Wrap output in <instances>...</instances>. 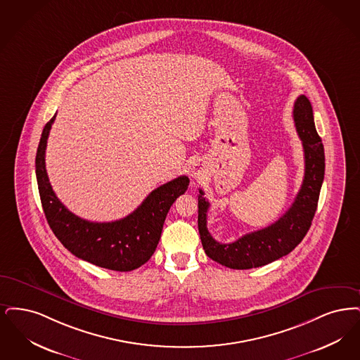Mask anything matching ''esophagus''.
Masks as SVG:
<instances>
[{
    "label": "esophagus",
    "mask_w": 360,
    "mask_h": 360,
    "mask_svg": "<svg viewBox=\"0 0 360 360\" xmlns=\"http://www.w3.org/2000/svg\"><path fill=\"white\" fill-rule=\"evenodd\" d=\"M203 165H202L199 161L192 165V168H191V176H192L193 179L200 180V179L203 177Z\"/></svg>",
    "instance_id": "34e87169"
}]
</instances>
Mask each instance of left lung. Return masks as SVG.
Wrapping results in <instances>:
<instances>
[{"label": "left lung", "mask_w": 360, "mask_h": 360, "mask_svg": "<svg viewBox=\"0 0 360 360\" xmlns=\"http://www.w3.org/2000/svg\"><path fill=\"white\" fill-rule=\"evenodd\" d=\"M293 120L302 141L305 173L292 207L277 221L243 235L233 243H219L208 233L210 203L204 198L203 189H199L198 226L202 245L205 254L220 265L238 270L267 265L295 250L308 233L324 180L326 157L323 142L314 127L312 105L305 95H300L295 102Z\"/></svg>", "instance_id": "8db88e82"}]
</instances>
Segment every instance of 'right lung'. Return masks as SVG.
<instances>
[{
  "label": "right lung",
  "instance_id": "1",
  "mask_svg": "<svg viewBox=\"0 0 360 360\" xmlns=\"http://www.w3.org/2000/svg\"><path fill=\"white\" fill-rule=\"evenodd\" d=\"M53 115L44 126L36 153V179L48 224L63 246L93 265L115 271L134 270L156 250L167 214L187 191L189 179L180 176L152 191L124 219L90 221L68 211L51 187L46 171V148Z\"/></svg>",
  "mask_w": 360,
  "mask_h": 360
}]
</instances>
